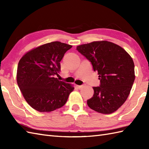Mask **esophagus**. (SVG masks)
Here are the masks:
<instances>
[{
	"instance_id": "34e87169",
	"label": "esophagus",
	"mask_w": 149,
	"mask_h": 149,
	"mask_svg": "<svg viewBox=\"0 0 149 149\" xmlns=\"http://www.w3.org/2000/svg\"><path fill=\"white\" fill-rule=\"evenodd\" d=\"M84 85H77V87L78 88H81L82 87H83Z\"/></svg>"
}]
</instances>
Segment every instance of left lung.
<instances>
[{"mask_svg": "<svg viewBox=\"0 0 149 149\" xmlns=\"http://www.w3.org/2000/svg\"><path fill=\"white\" fill-rule=\"evenodd\" d=\"M97 72L100 84L87 104L102 114L116 111L125 102L135 79L134 64L122 47L107 41H97L77 47Z\"/></svg>", "mask_w": 149, "mask_h": 149, "instance_id": "1", "label": "left lung"}]
</instances>
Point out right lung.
Masks as SVG:
<instances>
[{
  "instance_id": "add662e5",
  "label": "right lung",
  "mask_w": 149,
  "mask_h": 149,
  "mask_svg": "<svg viewBox=\"0 0 149 149\" xmlns=\"http://www.w3.org/2000/svg\"><path fill=\"white\" fill-rule=\"evenodd\" d=\"M72 45L53 42L26 52L18 62L17 81L25 100L40 112H50L65 105L74 87L59 81L61 61Z\"/></svg>"
}]
</instances>
